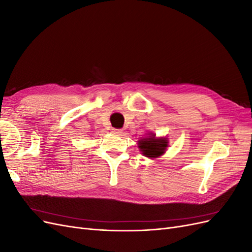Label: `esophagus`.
Masks as SVG:
<instances>
[{
    "label": "esophagus",
    "instance_id": "obj_1",
    "mask_svg": "<svg viewBox=\"0 0 252 252\" xmlns=\"http://www.w3.org/2000/svg\"><path fill=\"white\" fill-rule=\"evenodd\" d=\"M112 132L114 134H122V133H123V131H122L121 129H112Z\"/></svg>",
    "mask_w": 252,
    "mask_h": 252
}]
</instances>
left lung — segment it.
<instances>
[{
  "mask_svg": "<svg viewBox=\"0 0 252 252\" xmlns=\"http://www.w3.org/2000/svg\"><path fill=\"white\" fill-rule=\"evenodd\" d=\"M168 139L166 136H156L155 133H150L138 141V147L142 155L148 158L155 159L162 157L168 147Z\"/></svg>",
  "mask_w": 252,
  "mask_h": 252,
  "instance_id": "8db88e82",
  "label": "left lung"
}]
</instances>
